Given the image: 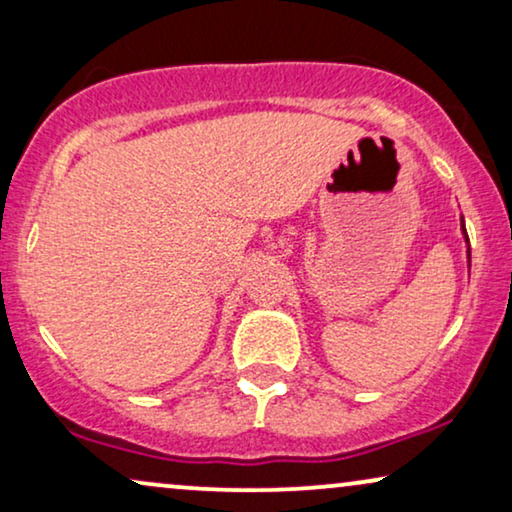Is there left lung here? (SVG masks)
Returning a JSON list of instances; mask_svg holds the SVG:
<instances>
[{"instance_id":"left-lung-1","label":"left lung","mask_w":512,"mask_h":512,"mask_svg":"<svg viewBox=\"0 0 512 512\" xmlns=\"http://www.w3.org/2000/svg\"><path fill=\"white\" fill-rule=\"evenodd\" d=\"M461 230H464V237H466V244H468V233H466V228H464V219H461ZM468 265H471V244H468Z\"/></svg>"}]
</instances>
